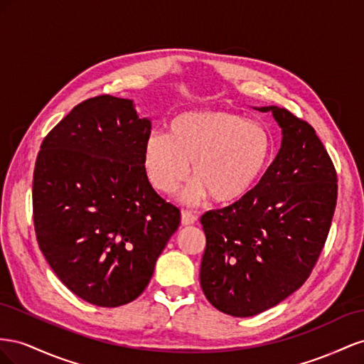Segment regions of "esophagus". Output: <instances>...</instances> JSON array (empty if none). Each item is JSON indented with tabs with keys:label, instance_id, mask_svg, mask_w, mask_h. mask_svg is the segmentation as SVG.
<instances>
[{
	"label": "esophagus",
	"instance_id": "34e87169",
	"mask_svg": "<svg viewBox=\"0 0 364 364\" xmlns=\"http://www.w3.org/2000/svg\"><path fill=\"white\" fill-rule=\"evenodd\" d=\"M196 221V215H193L192 212L188 210H183L181 212V224L183 225H192Z\"/></svg>",
	"mask_w": 364,
	"mask_h": 364
}]
</instances>
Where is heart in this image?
Here are the masks:
<instances>
[{"mask_svg": "<svg viewBox=\"0 0 364 364\" xmlns=\"http://www.w3.org/2000/svg\"><path fill=\"white\" fill-rule=\"evenodd\" d=\"M273 160L272 134L262 124L223 111H191L176 116L169 136L152 132L144 148V168L160 192L172 195L188 180V204L207 198L230 204L244 200L262 180Z\"/></svg>", "mask_w": 364, "mask_h": 364, "instance_id": "b5f03b06", "label": "heart"}]
</instances>
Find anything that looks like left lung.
Returning a JSON list of instances; mask_svg holds the SVG:
<instances>
[{"label":"left lung","instance_id":"left-lung-1","mask_svg":"<svg viewBox=\"0 0 364 364\" xmlns=\"http://www.w3.org/2000/svg\"><path fill=\"white\" fill-rule=\"evenodd\" d=\"M256 109L282 129L274 161L244 200L201 216L200 284L233 317L264 313L305 284L337 203V173L314 128L285 108Z\"/></svg>","mask_w":364,"mask_h":364}]
</instances>
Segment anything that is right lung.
I'll return each mask as SVG.
<instances>
[{
	"instance_id": "obj_1",
	"label": "right lung",
	"mask_w": 364,
	"mask_h": 364,
	"mask_svg": "<svg viewBox=\"0 0 364 364\" xmlns=\"http://www.w3.org/2000/svg\"><path fill=\"white\" fill-rule=\"evenodd\" d=\"M151 120L129 99L79 103L41 144L33 172L36 240L71 293L114 308L148 287L180 210L144 169Z\"/></svg>"
}]
</instances>
